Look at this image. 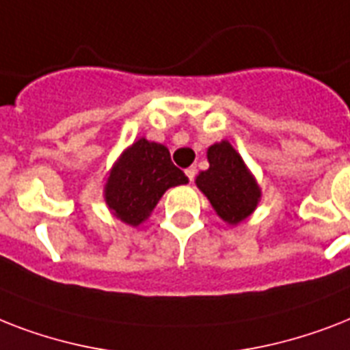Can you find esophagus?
Returning <instances> with one entry per match:
<instances>
[{"instance_id": "obj_1", "label": "esophagus", "mask_w": 350, "mask_h": 350, "mask_svg": "<svg viewBox=\"0 0 350 350\" xmlns=\"http://www.w3.org/2000/svg\"><path fill=\"white\" fill-rule=\"evenodd\" d=\"M185 174L189 180H194V176H196V167H189V169H185Z\"/></svg>"}]
</instances>
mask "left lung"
Returning <instances> with one entry per match:
<instances>
[{
	"instance_id": "8db88e82",
	"label": "left lung",
	"mask_w": 350,
	"mask_h": 350,
	"mask_svg": "<svg viewBox=\"0 0 350 350\" xmlns=\"http://www.w3.org/2000/svg\"><path fill=\"white\" fill-rule=\"evenodd\" d=\"M207 159L208 169L196 176L198 189L225 224H241L254 213L261 200L254 174L227 139L211 145Z\"/></svg>"
}]
</instances>
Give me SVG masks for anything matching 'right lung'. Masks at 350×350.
<instances>
[{
	"mask_svg": "<svg viewBox=\"0 0 350 350\" xmlns=\"http://www.w3.org/2000/svg\"><path fill=\"white\" fill-rule=\"evenodd\" d=\"M185 183L189 178L170 161L169 148L139 137L111 167L103 198L120 221L137 227L150 218L165 191Z\"/></svg>",
	"mask_w": 350,
	"mask_h": 350,
	"instance_id": "obj_1",
	"label": "right lung"
}]
</instances>
